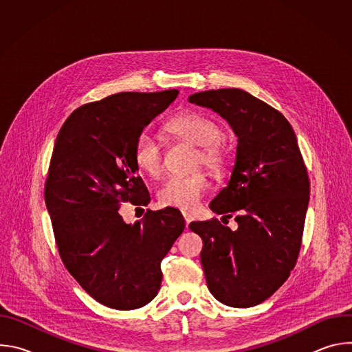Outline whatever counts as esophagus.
<instances>
[{
    "label": "esophagus",
    "instance_id": "34e87169",
    "mask_svg": "<svg viewBox=\"0 0 352 352\" xmlns=\"http://www.w3.org/2000/svg\"><path fill=\"white\" fill-rule=\"evenodd\" d=\"M182 216H184V220H185V226H186V228H188L189 223L192 221V216H190L189 213H186V212H182Z\"/></svg>",
    "mask_w": 352,
    "mask_h": 352
}]
</instances>
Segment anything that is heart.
Returning a JSON list of instances; mask_svg holds the SVG:
<instances>
[{"label": "heart", "mask_w": 352, "mask_h": 352, "mask_svg": "<svg viewBox=\"0 0 352 352\" xmlns=\"http://www.w3.org/2000/svg\"><path fill=\"white\" fill-rule=\"evenodd\" d=\"M166 129L174 138L186 140L197 146L196 164H204L212 171H220L227 163V150L221 142L223 131L210 117L188 111L175 116L166 125ZM133 160L139 170L150 177H156L163 168V150L157 138L143 132L135 143ZM209 184L204 173L189 175H170L157 190L159 204L164 208L181 210L195 209Z\"/></svg>", "instance_id": "1"}]
</instances>
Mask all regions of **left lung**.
Instances as JSON below:
<instances>
[{
	"mask_svg": "<svg viewBox=\"0 0 352 352\" xmlns=\"http://www.w3.org/2000/svg\"><path fill=\"white\" fill-rule=\"evenodd\" d=\"M189 102L219 113L238 138L231 178L210 202L223 220L235 216L238 228L217 219L189 224L204 241L208 288L224 305L255 307L296 263L309 204L307 166L287 118L248 91L206 90Z\"/></svg>",
	"mask_w": 352,
	"mask_h": 352,
	"instance_id": "obj_1",
	"label": "left lung"
}]
</instances>
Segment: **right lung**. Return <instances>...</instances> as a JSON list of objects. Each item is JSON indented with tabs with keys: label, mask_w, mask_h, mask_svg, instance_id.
Wrapping results in <instances>:
<instances>
[{
	"label": "right lung",
	"mask_w": 352,
	"mask_h": 352,
	"mask_svg": "<svg viewBox=\"0 0 352 352\" xmlns=\"http://www.w3.org/2000/svg\"><path fill=\"white\" fill-rule=\"evenodd\" d=\"M178 90L125 91L76 109L61 126L44 186L63 263L97 302L144 307L162 284V261L185 228L179 210L150 212L126 224L121 204L146 206L133 147Z\"/></svg>",
	"instance_id": "1"
}]
</instances>
